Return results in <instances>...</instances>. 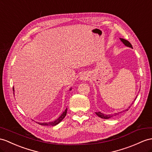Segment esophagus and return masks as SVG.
Returning a JSON list of instances; mask_svg holds the SVG:
<instances>
[{
    "label": "esophagus",
    "instance_id": "esophagus-1",
    "mask_svg": "<svg viewBox=\"0 0 152 152\" xmlns=\"http://www.w3.org/2000/svg\"><path fill=\"white\" fill-rule=\"evenodd\" d=\"M88 79V76L85 73H82L80 75V79L81 80H86Z\"/></svg>",
    "mask_w": 152,
    "mask_h": 152
}]
</instances>
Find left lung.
Masks as SVG:
<instances>
[{"label": "left lung", "mask_w": 152, "mask_h": 152, "mask_svg": "<svg viewBox=\"0 0 152 152\" xmlns=\"http://www.w3.org/2000/svg\"><path fill=\"white\" fill-rule=\"evenodd\" d=\"M120 40H121L122 42H123V43L124 44L125 46H128V47H129V48H132V45L130 44V42H129V41H128L127 40H125V39H122V38H120ZM135 99H136V98H135ZM135 100H134V101H135ZM132 104H133V103H132ZM131 106H132V105H131ZM130 106H129V107H130ZM128 109H126V110H123V112L115 113H114V114H109V115H106V114H104V113H102L100 112H95V113L97 114V116H99V117L102 118V119H110V118H111V117H113V116H116V115H119V113L124 112H126V111H128Z\"/></svg>", "instance_id": "8db88e82"}]
</instances>
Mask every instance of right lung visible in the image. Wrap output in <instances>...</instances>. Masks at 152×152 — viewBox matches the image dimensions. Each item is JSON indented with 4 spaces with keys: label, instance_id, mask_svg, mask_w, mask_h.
<instances>
[{
    "label": "right lung",
    "instance_id": "right-lung-1",
    "mask_svg": "<svg viewBox=\"0 0 152 152\" xmlns=\"http://www.w3.org/2000/svg\"><path fill=\"white\" fill-rule=\"evenodd\" d=\"M13 90L14 91V88H13ZM69 90L70 91L72 90V88L69 89ZM66 113H67V108H66L64 112L61 114V115L55 121H52V122H49V123H39V124L42 125V126H55V125L58 124L59 123H61V122L63 120V119L66 115Z\"/></svg>",
    "mask_w": 152,
    "mask_h": 152
}]
</instances>
